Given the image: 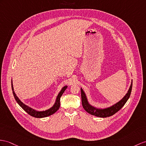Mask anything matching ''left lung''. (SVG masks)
Wrapping results in <instances>:
<instances>
[{"mask_svg":"<svg viewBox=\"0 0 146 146\" xmlns=\"http://www.w3.org/2000/svg\"><path fill=\"white\" fill-rule=\"evenodd\" d=\"M132 86H133V80L131 82L130 87L127 91V94L125 96L118 102L114 104L113 105L110 106V107L106 108H97L94 106H92L88 102L87 96L85 95V92H84L82 88H80L81 90V98H82V104L84 109L87 113H90L92 115H94L97 117H100V118H106L110 116H112L116 112H118L119 110L123 106L126 104V102L128 100L132 90Z\"/></svg>","mask_w":146,"mask_h":146,"instance_id":"obj_1","label":"left lung"}]
</instances>
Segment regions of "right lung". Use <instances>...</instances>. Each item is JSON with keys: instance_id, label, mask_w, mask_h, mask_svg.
<instances>
[{"instance_id": "1", "label": "right lung", "mask_w": 146, "mask_h": 146, "mask_svg": "<svg viewBox=\"0 0 146 146\" xmlns=\"http://www.w3.org/2000/svg\"><path fill=\"white\" fill-rule=\"evenodd\" d=\"M67 87V85H66V86L63 87L62 88L61 90L60 91L59 94L58 95V96H57L56 100V102L54 103V105H53L51 108H50L48 110H45V111H36V110H35L33 108L29 107V106L26 105H25L23 103H22L20 101V100L19 98H18L17 95L15 93V92H14V90H13V87L12 80V89L13 91V94L14 96V98H15V100L18 103V104H19L21 106V107H22L25 110V111L28 113V114H29L31 116H33V117H35V118H44V117L49 116L52 114H54V113H56L57 111H58L60 107V98H61L62 95L66 90Z\"/></svg>"}]
</instances>
